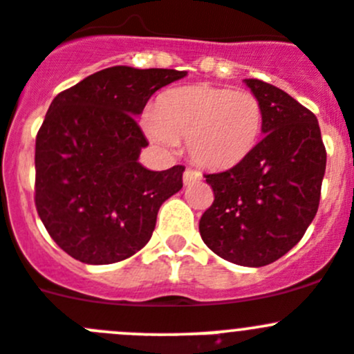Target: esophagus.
<instances>
[{
	"mask_svg": "<svg viewBox=\"0 0 354 354\" xmlns=\"http://www.w3.org/2000/svg\"><path fill=\"white\" fill-rule=\"evenodd\" d=\"M200 179H201L200 171L193 170V168H186V171H184V184H186V186H189V184L196 183V180Z\"/></svg>",
	"mask_w": 354,
	"mask_h": 354,
	"instance_id": "obj_1",
	"label": "esophagus"
}]
</instances>
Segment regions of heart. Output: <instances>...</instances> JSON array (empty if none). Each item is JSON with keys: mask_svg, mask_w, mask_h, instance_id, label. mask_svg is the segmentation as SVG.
<instances>
[{"mask_svg": "<svg viewBox=\"0 0 354 354\" xmlns=\"http://www.w3.org/2000/svg\"><path fill=\"white\" fill-rule=\"evenodd\" d=\"M262 124L264 109L254 93L212 85L171 90L144 116L153 142L175 147L187 139L191 160L210 170L241 163L257 146Z\"/></svg>", "mask_w": 354, "mask_h": 354, "instance_id": "obj_1", "label": "heart"}]
</instances>
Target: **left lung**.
<instances>
[{"label":"left lung","mask_w":354,"mask_h":354,"mask_svg":"<svg viewBox=\"0 0 354 354\" xmlns=\"http://www.w3.org/2000/svg\"><path fill=\"white\" fill-rule=\"evenodd\" d=\"M245 83L264 109V139L241 163L205 175L215 198L200 234L218 257L261 268L294 248L315 218L326 151L311 111L261 80Z\"/></svg>","instance_id":"left-lung-1"}]
</instances>
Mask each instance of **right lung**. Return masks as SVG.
Instances as JSON below:
<instances>
[{
  "instance_id": "1",
  "label": "right lung",
  "mask_w": 354,
  "mask_h": 354,
  "mask_svg": "<svg viewBox=\"0 0 354 354\" xmlns=\"http://www.w3.org/2000/svg\"><path fill=\"white\" fill-rule=\"evenodd\" d=\"M186 71L114 66L52 100L36 136L35 203L52 240L85 264H113L151 240L165 200L183 187V165L139 163L137 124L147 100Z\"/></svg>"
}]
</instances>
